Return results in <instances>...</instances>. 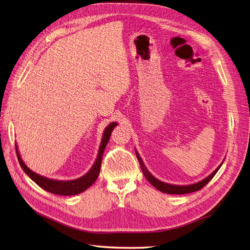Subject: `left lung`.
I'll return each mask as SVG.
<instances>
[{"label":"left lung","instance_id":"obj_1","mask_svg":"<svg viewBox=\"0 0 250 250\" xmlns=\"http://www.w3.org/2000/svg\"><path fill=\"white\" fill-rule=\"evenodd\" d=\"M136 155H137L138 161H139V164L141 166V170L144 174V176L146 177V179L148 180L156 189H159L160 191H163V192H166V193H172V195H184V193H190L192 191H197V190L202 189L212 178L214 177V175L217 173V171L219 170L220 166H221L220 165L219 167L213 173L210 174L207 178H205L204 180H202L200 182H197L195 184H190V186H182V187L181 186H172V184L162 182L159 179H156L155 177H153L152 175L148 171H147V169L144 166V164H143V162L140 158V155L138 154V152H136Z\"/></svg>","mask_w":250,"mask_h":250}]
</instances>
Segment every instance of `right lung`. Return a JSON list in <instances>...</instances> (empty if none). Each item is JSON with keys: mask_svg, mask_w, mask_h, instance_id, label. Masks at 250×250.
Here are the masks:
<instances>
[{"mask_svg": "<svg viewBox=\"0 0 250 250\" xmlns=\"http://www.w3.org/2000/svg\"><path fill=\"white\" fill-rule=\"evenodd\" d=\"M115 125H116V123H112L106 127V130L103 135V139H102V142H101L98 158H97L94 166H92V168L84 175V176H82L78 179L70 180V181H59V180H52V179H48V178H45L43 176H40V175L34 173L32 170H30L26 167L25 164L22 162V160L21 158L20 152H18V150H17V147L15 146L18 162H20V165L22 168V170L27 175H29V177L33 181H35L37 184H38L40 188L45 189L46 191H49L51 193H55V195H61V196L78 195V193L87 189L91 186V184L97 180L100 170H101L102 158H103L104 150H105L106 145L109 141L111 133H112V130Z\"/></svg>", "mask_w": 250, "mask_h": 250, "instance_id": "add662e5", "label": "right lung"}]
</instances>
